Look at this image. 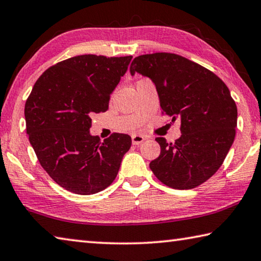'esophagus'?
I'll return each instance as SVG.
<instances>
[{"mask_svg": "<svg viewBox=\"0 0 261 261\" xmlns=\"http://www.w3.org/2000/svg\"><path fill=\"white\" fill-rule=\"evenodd\" d=\"M144 141H145V138L142 135H139V134L132 135V142H133V144L135 145H139L142 142H144Z\"/></svg>", "mask_w": 261, "mask_h": 261, "instance_id": "obj_1", "label": "esophagus"}]
</instances>
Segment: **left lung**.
<instances>
[{
  "mask_svg": "<svg viewBox=\"0 0 261 261\" xmlns=\"http://www.w3.org/2000/svg\"><path fill=\"white\" fill-rule=\"evenodd\" d=\"M129 71L149 77L163 112L181 121L174 143L156 139L161 154L150 163L153 174L174 189L204 184L222 165L235 139L237 108L229 89L213 72L175 54L142 55Z\"/></svg>",
  "mask_w": 261,
  "mask_h": 261,
  "instance_id": "left-lung-1",
  "label": "left lung"
}]
</instances>
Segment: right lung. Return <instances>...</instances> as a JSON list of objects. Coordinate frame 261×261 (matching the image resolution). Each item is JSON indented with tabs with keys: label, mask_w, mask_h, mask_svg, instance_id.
Segmentation results:
<instances>
[{
	"label": "right lung",
	"mask_w": 261,
	"mask_h": 261,
	"mask_svg": "<svg viewBox=\"0 0 261 261\" xmlns=\"http://www.w3.org/2000/svg\"><path fill=\"white\" fill-rule=\"evenodd\" d=\"M132 56L81 55L43 72L25 104L26 132L41 166L71 193L93 195L112 184L132 145L127 134L100 141L91 114L109 109L110 95Z\"/></svg>",
	"instance_id": "1"
}]
</instances>
